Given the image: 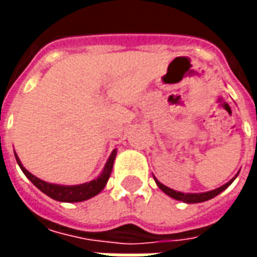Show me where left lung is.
Returning a JSON list of instances; mask_svg holds the SVG:
<instances>
[{
    "instance_id": "obj_1",
    "label": "left lung",
    "mask_w": 257,
    "mask_h": 257,
    "mask_svg": "<svg viewBox=\"0 0 257 257\" xmlns=\"http://www.w3.org/2000/svg\"><path fill=\"white\" fill-rule=\"evenodd\" d=\"M237 175H235V178H237ZM234 179H231L230 182H227L226 184H223V186L219 187V189L212 190V191H206V193H180V191H175V190L169 189V187H167V186H164V184L160 183L157 179H156V183L157 186L164 191V193L167 194V195H169V197H172L173 199L183 201V202H187V204H197V202H204V201L212 199L213 197H216L217 194H220L221 191H224V190H226L227 187L234 182Z\"/></svg>"
}]
</instances>
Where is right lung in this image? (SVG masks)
Returning a JSON list of instances; mask_svg holds the SVG:
<instances>
[{"label":"right lung","instance_id":"right-lung-1","mask_svg":"<svg viewBox=\"0 0 257 257\" xmlns=\"http://www.w3.org/2000/svg\"><path fill=\"white\" fill-rule=\"evenodd\" d=\"M115 156H117V150H114L111 153V156L108 158V161L106 162L104 165V169L103 172L100 173V176L92 182H88V183L84 184H77V186H62V184H53L48 183V182H44L41 179L36 178L33 173H30L27 169H26L22 162H20L19 157L15 154L16 157V161L19 164L20 169L23 171L27 179L30 180L31 183L36 186L37 189H40L44 194H47L48 197H51L52 199H56V201H60V202H81V201H85V199H89L92 197H95L97 194L100 193L101 190L104 189V186L107 184V180L110 178L112 171V164H114V160H115Z\"/></svg>","mask_w":257,"mask_h":257}]
</instances>
